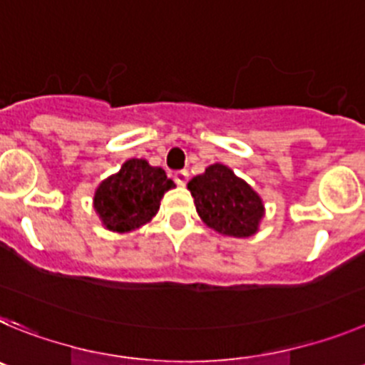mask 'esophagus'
I'll list each match as a JSON object with an SVG mask.
<instances>
[{
    "mask_svg": "<svg viewBox=\"0 0 365 365\" xmlns=\"http://www.w3.org/2000/svg\"><path fill=\"white\" fill-rule=\"evenodd\" d=\"M187 180H189V173L187 170H178V173H175V182L178 183V185H185Z\"/></svg>",
    "mask_w": 365,
    "mask_h": 365,
    "instance_id": "34e87169",
    "label": "esophagus"
}]
</instances>
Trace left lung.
I'll list each match as a JSON object with an SVG mask.
<instances>
[{
  "label": "left lung",
  "mask_w": 365,
  "mask_h": 365,
  "mask_svg": "<svg viewBox=\"0 0 365 365\" xmlns=\"http://www.w3.org/2000/svg\"><path fill=\"white\" fill-rule=\"evenodd\" d=\"M205 225L223 236L247 238L258 231L264 202L255 189L227 165L215 163L187 183Z\"/></svg>",
  "instance_id": "1"
}]
</instances>
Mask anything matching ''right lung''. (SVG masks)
<instances>
[{
	"label": "right lung",
	"mask_w": 365,
	"mask_h": 365,
	"mask_svg": "<svg viewBox=\"0 0 365 365\" xmlns=\"http://www.w3.org/2000/svg\"><path fill=\"white\" fill-rule=\"evenodd\" d=\"M175 182L167 178L162 167L147 160H127L116 175L109 176L94 192V211L105 229L129 232L150 222L158 212L160 202Z\"/></svg>",
	"instance_id": "right-lung-1"
}]
</instances>
